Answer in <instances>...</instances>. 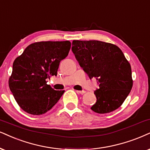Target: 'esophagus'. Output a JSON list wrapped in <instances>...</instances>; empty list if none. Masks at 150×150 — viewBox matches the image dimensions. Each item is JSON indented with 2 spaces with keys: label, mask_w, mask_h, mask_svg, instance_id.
<instances>
[{
  "label": "esophagus",
  "mask_w": 150,
  "mask_h": 150,
  "mask_svg": "<svg viewBox=\"0 0 150 150\" xmlns=\"http://www.w3.org/2000/svg\"><path fill=\"white\" fill-rule=\"evenodd\" d=\"M76 92L77 93H79V94H84V93H86V91H76Z\"/></svg>",
  "instance_id": "1"
}]
</instances>
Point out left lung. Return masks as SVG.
<instances>
[{
    "label": "left lung",
    "instance_id": "left-lung-1",
    "mask_svg": "<svg viewBox=\"0 0 150 150\" xmlns=\"http://www.w3.org/2000/svg\"><path fill=\"white\" fill-rule=\"evenodd\" d=\"M72 51L89 78L96 79V102L91 109L107 113L122 105L132 90L131 66L118 47L100 41L74 40Z\"/></svg>",
    "mask_w": 150,
    "mask_h": 150
}]
</instances>
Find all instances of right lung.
I'll use <instances>...</instances> for the list:
<instances>
[{"label": "right lung", "instance_id": "add662e5", "mask_svg": "<svg viewBox=\"0 0 150 150\" xmlns=\"http://www.w3.org/2000/svg\"><path fill=\"white\" fill-rule=\"evenodd\" d=\"M71 43L41 41L32 43L14 60L9 86L20 107L28 113L41 115L52 109L65 91H56L47 79L57 75L59 63L69 54Z\"/></svg>", "mask_w": 150, "mask_h": 150}]
</instances>
